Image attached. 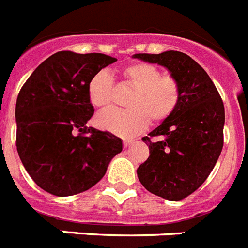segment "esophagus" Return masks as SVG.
Here are the masks:
<instances>
[{"mask_svg":"<svg viewBox=\"0 0 248 248\" xmlns=\"http://www.w3.org/2000/svg\"><path fill=\"white\" fill-rule=\"evenodd\" d=\"M131 140H124V148H127V147H130V146H131Z\"/></svg>","mask_w":248,"mask_h":248,"instance_id":"obj_1","label":"esophagus"}]
</instances>
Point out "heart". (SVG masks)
I'll return each instance as SVG.
<instances>
[{
	"instance_id": "obj_1",
	"label": "heart",
	"mask_w": 248,
	"mask_h": 248,
	"mask_svg": "<svg viewBox=\"0 0 248 248\" xmlns=\"http://www.w3.org/2000/svg\"><path fill=\"white\" fill-rule=\"evenodd\" d=\"M124 76L135 88L127 106L130 109L104 110L97 115V124L110 133L130 138L147 127L148 119L160 122L168 118L180 102V84L170 75H161L156 65L148 63L130 64ZM113 76L101 69L92 76L88 85L89 101L94 108H105L111 101Z\"/></svg>"
}]
</instances>
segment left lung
Here are the masks:
<instances>
[{"label": "left lung", "mask_w": 248, "mask_h": 248, "mask_svg": "<svg viewBox=\"0 0 248 248\" xmlns=\"http://www.w3.org/2000/svg\"><path fill=\"white\" fill-rule=\"evenodd\" d=\"M159 64L180 84V102L156 129L143 137L150 156L137 170L151 193L170 201L188 197L203 184L223 147L225 108L212 78L199 63L179 51L135 54ZM151 138H156L151 141Z\"/></svg>", "instance_id": "left-lung-1"}]
</instances>
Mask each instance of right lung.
<instances>
[{"label":"right lung","mask_w":248,"mask_h":248,"mask_svg":"<svg viewBox=\"0 0 248 248\" xmlns=\"http://www.w3.org/2000/svg\"><path fill=\"white\" fill-rule=\"evenodd\" d=\"M115 62L104 54L59 51L22 87L16 105V151L27 173L46 192L67 197L91 189L122 151L118 137L87 127L94 113L89 81Z\"/></svg>","instance_id":"right-lung-1"}]
</instances>
